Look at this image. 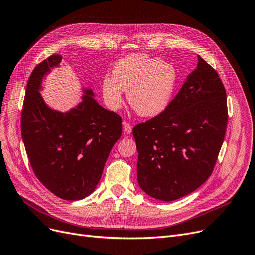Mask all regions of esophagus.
<instances>
[{"mask_svg": "<svg viewBox=\"0 0 255 255\" xmlns=\"http://www.w3.org/2000/svg\"><path fill=\"white\" fill-rule=\"evenodd\" d=\"M123 128H124V133L125 134H130L132 132V126H131V124L127 123V122H124Z\"/></svg>", "mask_w": 255, "mask_h": 255, "instance_id": "34e87169", "label": "esophagus"}]
</instances>
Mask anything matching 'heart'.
<instances>
[{"label": "heart", "instance_id": "1", "mask_svg": "<svg viewBox=\"0 0 255 255\" xmlns=\"http://www.w3.org/2000/svg\"><path fill=\"white\" fill-rule=\"evenodd\" d=\"M178 82V73L168 61L132 54L116 62L113 75L102 80V96L110 110L123 104V90L129 104L142 117H156L168 108Z\"/></svg>", "mask_w": 255, "mask_h": 255}]
</instances>
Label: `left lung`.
Segmentation results:
<instances>
[{"instance_id": "left-lung-1", "label": "left lung", "mask_w": 255, "mask_h": 255, "mask_svg": "<svg viewBox=\"0 0 255 255\" xmlns=\"http://www.w3.org/2000/svg\"><path fill=\"white\" fill-rule=\"evenodd\" d=\"M228 120L225 87L216 70L198 56L197 69L160 115L134 126L140 189L173 201L212 175Z\"/></svg>"}]
</instances>
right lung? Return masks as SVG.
Listing matches in <instances>:
<instances>
[{"mask_svg":"<svg viewBox=\"0 0 255 255\" xmlns=\"http://www.w3.org/2000/svg\"><path fill=\"white\" fill-rule=\"evenodd\" d=\"M60 55H51L31 73L21 109V137L38 180L64 200H80L94 192L105 162L122 134V118L103 108L85 90L82 102L68 113L53 110L39 94L41 79Z\"/></svg>","mask_w":255,"mask_h":255,"instance_id":"add662e5","label":"right lung"}]
</instances>
